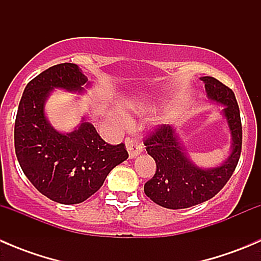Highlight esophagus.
I'll list each match as a JSON object with an SVG mask.
<instances>
[{"instance_id": "obj_1", "label": "esophagus", "mask_w": 261, "mask_h": 261, "mask_svg": "<svg viewBox=\"0 0 261 261\" xmlns=\"http://www.w3.org/2000/svg\"><path fill=\"white\" fill-rule=\"evenodd\" d=\"M126 149L128 151V156L135 158L136 155H139L143 151L144 146L143 143L140 140H138V139H127L126 140Z\"/></svg>"}]
</instances>
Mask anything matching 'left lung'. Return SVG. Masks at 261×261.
<instances>
[{
    "mask_svg": "<svg viewBox=\"0 0 261 261\" xmlns=\"http://www.w3.org/2000/svg\"><path fill=\"white\" fill-rule=\"evenodd\" d=\"M210 99L226 106L222 110L232 135V150L222 165L202 169L187 158L170 125H158L144 139L146 151L156 163L154 177L144 186L152 202L170 210L188 208L215 197L225 187L241 154L243 126L232 89L213 77H202Z\"/></svg>",
    "mask_w": 261,
    "mask_h": 261,
    "instance_id": "8db88e82",
    "label": "left lung"
}]
</instances>
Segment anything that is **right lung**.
<instances>
[{
	"label": "right lung",
	"instance_id": "add662e5",
	"mask_svg": "<svg viewBox=\"0 0 261 261\" xmlns=\"http://www.w3.org/2000/svg\"><path fill=\"white\" fill-rule=\"evenodd\" d=\"M87 81L77 64L53 65L25 87L15 121V151L23 174L62 204L86 201L128 158L125 144H107L84 118L69 134H60L46 120L44 105L53 88L82 92Z\"/></svg>",
	"mask_w": 261,
	"mask_h": 261
}]
</instances>
